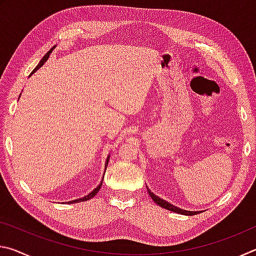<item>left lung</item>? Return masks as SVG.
Listing matches in <instances>:
<instances>
[{
	"label": "left lung",
	"mask_w": 256,
	"mask_h": 256,
	"mask_svg": "<svg viewBox=\"0 0 256 256\" xmlns=\"http://www.w3.org/2000/svg\"><path fill=\"white\" fill-rule=\"evenodd\" d=\"M146 190H148V193H149V196L152 198V200L157 203L158 206H162L164 209H167V210H170V211H172V212H177V214H186V216H193V214H198V212H196V211H186V210H183V209H180V208H177V206H172V204H170V202H167V201H164V200H162V198H160L159 196H154V194L151 192V190L146 188Z\"/></svg>",
	"instance_id": "obj_1"
}]
</instances>
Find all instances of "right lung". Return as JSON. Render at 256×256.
<instances>
[{
	"label": "right lung",
	"instance_id": "obj_1",
	"mask_svg": "<svg viewBox=\"0 0 256 256\" xmlns=\"http://www.w3.org/2000/svg\"><path fill=\"white\" fill-rule=\"evenodd\" d=\"M55 47V46H54ZM54 47H53V48H54ZM53 48H50L48 52H47V53H46V55L44 56V58H42V60H40V64H38V66H37V68H34V70L32 72V73L34 72V71H36V70H38V68H40V66H42V64H44L45 62H46V60H47V58H48V56H50V52L52 50H53ZM108 160H110V157H108L107 158V162H106V164H105V167L107 168V164H108ZM106 168H105V172H106ZM102 180H104V178L102 180V182H100V184H99L98 186H97V188H94V190H92V193H89L88 194V196H84V198H78V200H74V201H70V202H68V203H76V202H84V201H86V200H90V198H94V196H96V194L98 193V190H100V188H102Z\"/></svg>",
	"mask_w": 256,
	"mask_h": 256
}]
</instances>
